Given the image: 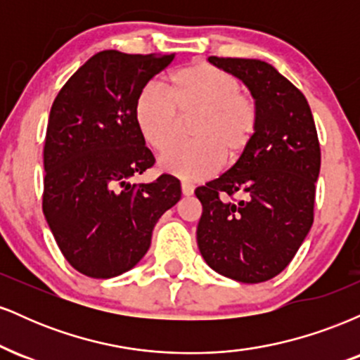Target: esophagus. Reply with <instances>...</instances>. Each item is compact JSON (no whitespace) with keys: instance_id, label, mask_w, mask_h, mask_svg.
Returning a JSON list of instances; mask_svg holds the SVG:
<instances>
[{"instance_id":"1","label":"esophagus","mask_w":360,"mask_h":360,"mask_svg":"<svg viewBox=\"0 0 360 360\" xmlns=\"http://www.w3.org/2000/svg\"><path fill=\"white\" fill-rule=\"evenodd\" d=\"M181 191H183V196H193V193H194V188L191 184H188V183H183L181 184Z\"/></svg>"}]
</instances>
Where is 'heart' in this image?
Wrapping results in <instances>:
<instances>
[{
  "label": "heart",
  "instance_id": "b5f03b06",
  "mask_svg": "<svg viewBox=\"0 0 360 360\" xmlns=\"http://www.w3.org/2000/svg\"><path fill=\"white\" fill-rule=\"evenodd\" d=\"M194 120L189 139L160 157L159 167L184 181L217 174L223 160L235 164L250 147L259 125L255 105L233 74L208 62H193L171 74V94L147 84L135 103V122L152 150L166 152L179 139L181 120Z\"/></svg>",
  "mask_w": 360,
  "mask_h": 360
}]
</instances>
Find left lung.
<instances>
[{
  "instance_id": "obj_1",
  "label": "left lung",
  "mask_w": 360,
  "mask_h": 360,
  "mask_svg": "<svg viewBox=\"0 0 360 360\" xmlns=\"http://www.w3.org/2000/svg\"><path fill=\"white\" fill-rule=\"evenodd\" d=\"M208 60L247 86L259 125L242 159L194 191L203 205L198 247L218 274L264 283L286 269L313 225L320 174L315 122L303 93L267 62ZM233 193L241 200L230 202Z\"/></svg>"
}]
</instances>
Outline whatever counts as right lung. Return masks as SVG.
<instances>
[{
  "label": "right lung",
  "mask_w": 360,
  "mask_h": 360,
  "mask_svg": "<svg viewBox=\"0 0 360 360\" xmlns=\"http://www.w3.org/2000/svg\"><path fill=\"white\" fill-rule=\"evenodd\" d=\"M174 56L98 52L59 91L44 148V214L81 274L110 279L147 254L159 218L181 200L176 177H131L154 166L135 122L147 82Z\"/></svg>",
  "instance_id": "right-lung-1"
}]
</instances>
